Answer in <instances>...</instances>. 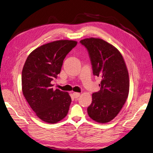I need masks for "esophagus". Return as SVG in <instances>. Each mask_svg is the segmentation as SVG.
Masks as SVG:
<instances>
[{
  "label": "esophagus",
  "instance_id": "1",
  "mask_svg": "<svg viewBox=\"0 0 153 153\" xmlns=\"http://www.w3.org/2000/svg\"><path fill=\"white\" fill-rule=\"evenodd\" d=\"M80 93H77V92H74L73 93H72V95L74 96V98H78L80 96Z\"/></svg>",
  "mask_w": 153,
  "mask_h": 153
}]
</instances>
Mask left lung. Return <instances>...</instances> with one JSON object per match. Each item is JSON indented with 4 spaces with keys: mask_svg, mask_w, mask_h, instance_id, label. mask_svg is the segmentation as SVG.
<instances>
[{
    "mask_svg": "<svg viewBox=\"0 0 153 153\" xmlns=\"http://www.w3.org/2000/svg\"><path fill=\"white\" fill-rule=\"evenodd\" d=\"M80 42L89 53L93 74L102 79L100 91L92 94L88 114L96 122L107 123L118 114L128 96V71L121 53L110 43L94 37Z\"/></svg>",
    "mask_w": 153,
    "mask_h": 153,
    "instance_id": "1",
    "label": "left lung"
}]
</instances>
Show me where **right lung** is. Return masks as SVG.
I'll list each match as a JSON object with an SVG mask.
<instances>
[{"label": "right lung", "instance_id": "add662e5", "mask_svg": "<svg viewBox=\"0 0 153 153\" xmlns=\"http://www.w3.org/2000/svg\"><path fill=\"white\" fill-rule=\"evenodd\" d=\"M77 42L59 40L38 47L27 57L22 70L24 97L42 121L55 124L65 117L71 97L68 93L53 90L51 81L60 73L64 58Z\"/></svg>", "mask_w": 153, "mask_h": 153}]
</instances>
